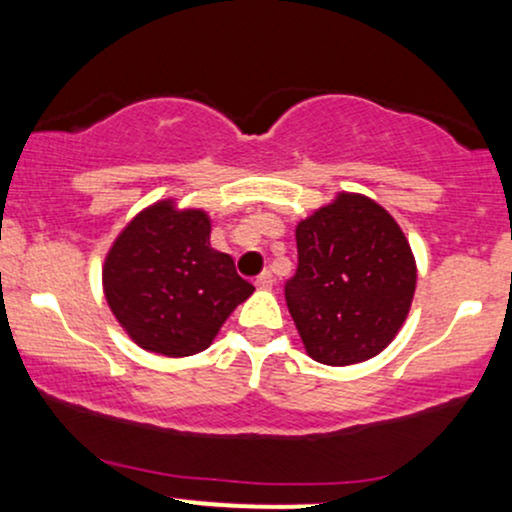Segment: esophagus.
I'll return each mask as SVG.
<instances>
[{"label": "esophagus", "instance_id": "esophagus-1", "mask_svg": "<svg viewBox=\"0 0 512 512\" xmlns=\"http://www.w3.org/2000/svg\"><path fill=\"white\" fill-rule=\"evenodd\" d=\"M255 284L260 286V289H272V286H274V274L267 269V272H262L260 276H257Z\"/></svg>", "mask_w": 512, "mask_h": 512}]
</instances>
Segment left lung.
Segmentation results:
<instances>
[{
    "label": "left lung",
    "instance_id": "obj_1",
    "mask_svg": "<svg viewBox=\"0 0 512 512\" xmlns=\"http://www.w3.org/2000/svg\"><path fill=\"white\" fill-rule=\"evenodd\" d=\"M284 296L305 351L351 366L385 349L409 313L416 264L402 228L373 199L339 195L296 228Z\"/></svg>",
    "mask_w": 512,
    "mask_h": 512
}]
</instances>
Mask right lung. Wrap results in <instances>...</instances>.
<instances>
[{"label":"right lung","mask_w":512,"mask_h":512,"mask_svg":"<svg viewBox=\"0 0 512 512\" xmlns=\"http://www.w3.org/2000/svg\"><path fill=\"white\" fill-rule=\"evenodd\" d=\"M199 209L158 202L137 216L105 257L110 310L142 349L163 356L204 351L238 303L255 291L231 255L209 245Z\"/></svg>","instance_id":"right-lung-1"}]
</instances>
